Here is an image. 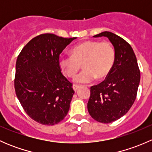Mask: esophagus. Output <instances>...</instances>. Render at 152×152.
<instances>
[{"label":"esophagus","mask_w":152,"mask_h":152,"mask_svg":"<svg viewBox=\"0 0 152 152\" xmlns=\"http://www.w3.org/2000/svg\"><path fill=\"white\" fill-rule=\"evenodd\" d=\"M80 87V85H76V84H74V85H73V89L74 90V91H77L78 89Z\"/></svg>","instance_id":"esophagus-1"}]
</instances>
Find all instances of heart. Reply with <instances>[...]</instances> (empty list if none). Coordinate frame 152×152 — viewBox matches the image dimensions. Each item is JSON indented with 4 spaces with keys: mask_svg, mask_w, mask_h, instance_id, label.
Wrapping results in <instances>:
<instances>
[{
    "mask_svg": "<svg viewBox=\"0 0 152 152\" xmlns=\"http://www.w3.org/2000/svg\"><path fill=\"white\" fill-rule=\"evenodd\" d=\"M115 59V51L108 42L88 40L75 45L70 56H60L59 65L69 78H73L82 64L83 70L76 76L77 83H88L95 78L101 79L110 73Z\"/></svg>",
    "mask_w": 152,
    "mask_h": 152,
    "instance_id": "obj_1",
    "label": "heart"
}]
</instances>
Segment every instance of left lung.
Listing matches in <instances>:
<instances>
[{
    "mask_svg": "<svg viewBox=\"0 0 152 152\" xmlns=\"http://www.w3.org/2000/svg\"><path fill=\"white\" fill-rule=\"evenodd\" d=\"M106 37L114 46L115 59L105 80L90 87L87 110L94 120L104 124L117 121L129 110L136 99L140 72L132 48L110 31L93 36Z\"/></svg>",
    "mask_w": 152,
    "mask_h": 152,
    "instance_id": "1",
    "label": "left lung"
}]
</instances>
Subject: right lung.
Returning <instances> with one entry per match:
<instances>
[{
    "label": "right lung",
    "instance_id": "right-lung-1",
    "mask_svg": "<svg viewBox=\"0 0 152 152\" xmlns=\"http://www.w3.org/2000/svg\"><path fill=\"white\" fill-rule=\"evenodd\" d=\"M75 39L40 34L29 41L17 59L15 93L27 115L38 123L54 125L68 113L74 90L61 72L59 59Z\"/></svg>",
    "mask_w": 152,
    "mask_h": 152
}]
</instances>
